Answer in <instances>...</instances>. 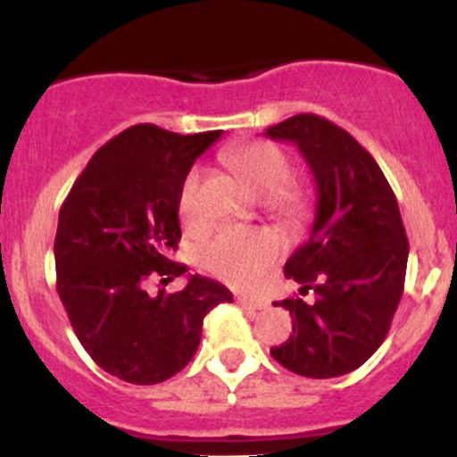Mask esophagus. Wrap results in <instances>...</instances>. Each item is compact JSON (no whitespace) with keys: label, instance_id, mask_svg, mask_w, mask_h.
Returning <instances> with one entry per match:
<instances>
[{"label":"esophagus","instance_id":"obj_1","mask_svg":"<svg viewBox=\"0 0 457 457\" xmlns=\"http://www.w3.org/2000/svg\"><path fill=\"white\" fill-rule=\"evenodd\" d=\"M238 303L245 309H251V312H262V309H269V303L266 301H258V298H249V296H238Z\"/></svg>","mask_w":457,"mask_h":457}]
</instances>
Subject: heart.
Segmentation results:
<instances>
[{"mask_svg": "<svg viewBox=\"0 0 457 457\" xmlns=\"http://www.w3.org/2000/svg\"><path fill=\"white\" fill-rule=\"evenodd\" d=\"M223 161L253 188L258 195L269 197V206L286 219L301 217L307 206L305 193L290 185L292 162L281 148L270 141H246L223 152ZM202 170H191L180 187L178 212L182 223L193 228L202 223L199 208ZM281 243L266 229H221L211 243L204 245L202 264L219 279L236 287L255 286L264 272L279 260Z\"/></svg>", "mask_w": 457, "mask_h": 457, "instance_id": "b5f03b06", "label": "heart"}]
</instances>
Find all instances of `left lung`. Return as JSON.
Listing matches in <instances>:
<instances>
[{
	"instance_id": "1",
	"label": "left lung",
	"mask_w": 457,
	"mask_h": 457,
	"mask_svg": "<svg viewBox=\"0 0 457 457\" xmlns=\"http://www.w3.org/2000/svg\"><path fill=\"white\" fill-rule=\"evenodd\" d=\"M295 144L316 180V219L286 275L301 295L272 303L292 316V335L272 359L307 378L350 374L389 333L406 279L408 238L397 199L374 156L337 124L298 113L266 129Z\"/></svg>"
}]
</instances>
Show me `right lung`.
<instances>
[{
  "instance_id": "obj_1",
  "label": "right lung",
  "mask_w": 457,
  "mask_h": 457,
  "mask_svg": "<svg viewBox=\"0 0 457 457\" xmlns=\"http://www.w3.org/2000/svg\"><path fill=\"white\" fill-rule=\"evenodd\" d=\"M221 130L178 135L135 124L103 145L62 204L55 234L57 295L86 353L107 374L156 385L185 367L204 316L232 292L188 275L180 292L150 296L145 283L187 272L178 249V195L193 162Z\"/></svg>"
}]
</instances>
